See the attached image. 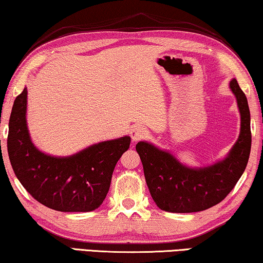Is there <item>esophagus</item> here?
I'll return each mask as SVG.
<instances>
[{
  "label": "esophagus",
  "instance_id": "esophagus-1",
  "mask_svg": "<svg viewBox=\"0 0 263 263\" xmlns=\"http://www.w3.org/2000/svg\"><path fill=\"white\" fill-rule=\"evenodd\" d=\"M147 136V130L142 126H137L131 130V138L133 142H138L142 140Z\"/></svg>",
  "mask_w": 263,
  "mask_h": 263
}]
</instances>
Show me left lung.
<instances>
[{
  "label": "left lung",
  "mask_w": 263,
  "mask_h": 263,
  "mask_svg": "<svg viewBox=\"0 0 263 263\" xmlns=\"http://www.w3.org/2000/svg\"><path fill=\"white\" fill-rule=\"evenodd\" d=\"M230 88L241 113V133L224 161L202 169H191L149 143L139 142L136 145L147 188L161 210L190 213L210 209L227 198L246 170L251 147L249 106L235 79Z\"/></svg>",
  "instance_id": "left-lung-1"
}]
</instances>
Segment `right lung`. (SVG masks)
Instances as JSON below:
<instances>
[{
  "label": "right lung",
  "mask_w": 263,
  "mask_h": 263,
  "mask_svg": "<svg viewBox=\"0 0 263 263\" xmlns=\"http://www.w3.org/2000/svg\"><path fill=\"white\" fill-rule=\"evenodd\" d=\"M27 88L14 101L7 147L14 173L25 190L50 209L89 212L102 204L117 162L131 138L107 140L70 157H52L33 145L26 125Z\"/></svg>",
  "instance_id": "obj_1"
}]
</instances>
